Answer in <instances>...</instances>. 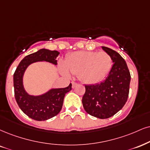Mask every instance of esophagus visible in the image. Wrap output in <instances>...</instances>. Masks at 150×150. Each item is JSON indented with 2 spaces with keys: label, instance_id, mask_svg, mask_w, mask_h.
Listing matches in <instances>:
<instances>
[{
  "label": "esophagus",
  "instance_id": "1",
  "mask_svg": "<svg viewBox=\"0 0 150 150\" xmlns=\"http://www.w3.org/2000/svg\"><path fill=\"white\" fill-rule=\"evenodd\" d=\"M71 84H72V88H74L77 85H78V83H77L74 82V81H72V82H71Z\"/></svg>",
  "mask_w": 150,
  "mask_h": 150
}]
</instances>
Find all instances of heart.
<instances>
[{
    "instance_id": "obj_1",
    "label": "heart",
    "mask_w": 150,
    "mask_h": 150,
    "mask_svg": "<svg viewBox=\"0 0 150 150\" xmlns=\"http://www.w3.org/2000/svg\"><path fill=\"white\" fill-rule=\"evenodd\" d=\"M112 60L106 52L77 51L68 55L65 65L60 64V70L67 76L68 70L87 84H94L103 81L111 70Z\"/></svg>"
}]
</instances>
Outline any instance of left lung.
Listing matches in <instances>:
<instances>
[{"label":"left lung","mask_w":150,"mask_h":150,"mask_svg":"<svg viewBox=\"0 0 150 150\" xmlns=\"http://www.w3.org/2000/svg\"><path fill=\"white\" fill-rule=\"evenodd\" d=\"M112 58V67L106 80L100 83L86 85L82 99L85 110L99 119H106L122 108L128 99L131 75L122 57L110 48L101 47Z\"/></svg>","instance_id":"obj_1"}]
</instances>
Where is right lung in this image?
<instances>
[{"label":"right lung","instance_id":"right-lung-1","mask_svg":"<svg viewBox=\"0 0 150 150\" xmlns=\"http://www.w3.org/2000/svg\"><path fill=\"white\" fill-rule=\"evenodd\" d=\"M58 51L42 49L27 55L18 64L14 74V96L18 106L29 117L44 121L57 115L62 109L65 94L71 90V83L67 88L51 89L40 96L30 95L24 90L23 76L26 68L33 62L46 61L57 64Z\"/></svg>","mask_w":150,"mask_h":150}]
</instances>
